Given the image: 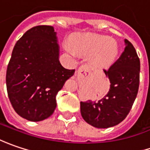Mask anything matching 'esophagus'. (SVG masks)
<instances>
[{
    "label": "esophagus",
    "instance_id": "esophagus-1",
    "mask_svg": "<svg viewBox=\"0 0 150 150\" xmlns=\"http://www.w3.org/2000/svg\"><path fill=\"white\" fill-rule=\"evenodd\" d=\"M91 74V72H90V69L88 68L87 65H82L81 66L79 69H78V71H77V75L78 76H83V75H90Z\"/></svg>",
    "mask_w": 150,
    "mask_h": 150
}]
</instances>
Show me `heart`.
Returning <instances> with one entry per match:
<instances>
[{"label":"heart","mask_w":150,"mask_h":150,"mask_svg":"<svg viewBox=\"0 0 150 150\" xmlns=\"http://www.w3.org/2000/svg\"><path fill=\"white\" fill-rule=\"evenodd\" d=\"M64 49L72 56L79 54L90 56V62L96 68H107L112 65L118 54V45L109 37L94 33L81 34L73 42L66 41Z\"/></svg>","instance_id":"b5f03b06"}]
</instances>
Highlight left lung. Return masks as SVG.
I'll list each match as a JSON object with an SVG mask.
<instances>
[{
  "label": "left lung",
  "instance_id": "1",
  "mask_svg": "<svg viewBox=\"0 0 150 150\" xmlns=\"http://www.w3.org/2000/svg\"><path fill=\"white\" fill-rule=\"evenodd\" d=\"M120 58L104 72L110 81L108 93L99 101H81L83 119L97 128L113 127L125 119L131 110L139 86L140 61L133 44L124 39Z\"/></svg>",
  "mask_w": 150,
  "mask_h": 150
}]
</instances>
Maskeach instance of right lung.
<instances>
[{
  "instance_id": "right-lung-1",
  "label": "right lung",
  "mask_w": 150,
  "mask_h": 150,
  "mask_svg": "<svg viewBox=\"0 0 150 150\" xmlns=\"http://www.w3.org/2000/svg\"><path fill=\"white\" fill-rule=\"evenodd\" d=\"M59 46L52 26H37L16 42L6 69L7 94L16 112L32 122L54 113L56 95L75 69L59 60Z\"/></svg>"
}]
</instances>
